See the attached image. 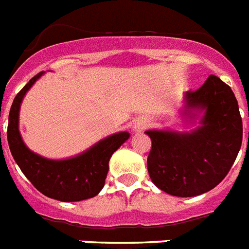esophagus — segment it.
<instances>
[{"instance_id": "34e87169", "label": "esophagus", "mask_w": 249, "mask_h": 249, "mask_svg": "<svg viewBox=\"0 0 249 249\" xmlns=\"http://www.w3.org/2000/svg\"><path fill=\"white\" fill-rule=\"evenodd\" d=\"M147 126H148V123H147L145 119H138V120H135L134 126H133V128H134V131L139 133V131L144 130Z\"/></svg>"}]
</instances>
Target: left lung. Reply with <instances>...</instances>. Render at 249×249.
Returning a JSON list of instances; mask_svg holds the SVG:
<instances>
[{
  "label": "left lung",
  "mask_w": 249,
  "mask_h": 249,
  "mask_svg": "<svg viewBox=\"0 0 249 249\" xmlns=\"http://www.w3.org/2000/svg\"><path fill=\"white\" fill-rule=\"evenodd\" d=\"M199 126L192 131L147 130L152 148L147 159L151 180L177 197L211 191L233 166L243 138L238 101L228 84L210 75L197 90L184 94L183 115Z\"/></svg>",
  "instance_id": "8db88e82"
}]
</instances>
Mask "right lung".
<instances>
[{"mask_svg": "<svg viewBox=\"0 0 249 249\" xmlns=\"http://www.w3.org/2000/svg\"><path fill=\"white\" fill-rule=\"evenodd\" d=\"M39 72L20 90L11 105L7 126V142L15 162L42 195L61 202H76L97 196L105 185L108 161L112 153L130 134L120 131L108 135L75 157L50 160L30 151L19 131L20 105L25 93L42 76Z\"/></svg>", "mask_w": 249, "mask_h": 249, "instance_id": "1", "label": "right lung"}]
</instances>
